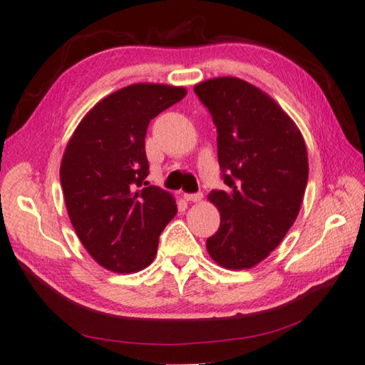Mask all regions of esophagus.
Here are the masks:
<instances>
[{
    "label": "esophagus",
    "instance_id": "esophagus-1",
    "mask_svg": "<svg viewBox=\"0 0 365 365\" xmlns=\"http://www.w3.org/2000/svg\"><path fill=\"white\" fill-rule=\"evenodd\" d=\"M202 197H204V196H202L201 191H197V192H187V195H185V199H187V201H191V202H199Z\"/></svg>",
    "mask_w": 365,
    "mask_h": 365
}]
</instances>
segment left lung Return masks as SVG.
Segmentation results:
<instances>
[{
    "label": "left lung",
    "mask_w": 365,
    "mask_h": 365,
    "mask_svg": "<svg viewBox=\"0 0 365 365\" xmlns=\"http://www.w3.org/2000/svg\"><path fill=\"white\" fill-rule=\"evenodd\" d=\"M195 93L217 126L226 185L209 195L221 221L207 252L225 269H250L280 245L301 210L309 180L305 142L282 107L242 78H210Z\"/></svg>",
    "instance_id": "1"
}]
</instances>
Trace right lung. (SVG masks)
<instances>
[{
  "mask_svg": "<svg viewBox=\"0 0 365 365\" xmlns=\"http://www.w3.org/2000/svg\"><path fill=\"white\" fill-rule=\"evenodd\" d=\"M187 90L134 83L101 99L64 150L60 180L71 223L91 258L118 274L145 269L175 217L170 192L147 187L150 120L182 101Z\"/></svg>",
  "mask_w": 365,
  "mask_h": 365,
  "instance_id": "add662e5",
  "label": "right lung"
}]
</instances>
